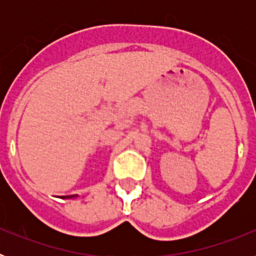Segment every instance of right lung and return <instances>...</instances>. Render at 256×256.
I'll list each match as a JSON object with an SVG mask.
<instances>
[{
	"mask_svg": "<svg viewBox=\"0 0 256 256\" xmlns=\"http://www.w3.org/2000/svg\"><path fill=\"white\" fill-rule=\"evenodd\" d=\"M76 195H72V196H64V198H76Z\"/></svg>",
	"mask_w": 256,
	"mask_h": 256,
	"instance_id": "right-lung-1",
	"label": "right lung"
}]
</instances>
